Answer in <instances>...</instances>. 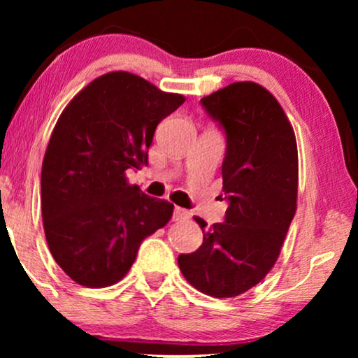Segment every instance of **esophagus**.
<instances>
[{"label":"esophagus","instance_id":"1","mask_svg":"<svg viewBox=\"0 0 358 358\" xmlns=\"http://www.w3.org/2000/svg\"><path fill=\"white\" fill-rule=\"evenodd\" d=\"M189 218H190L189 210L180 208V207L174 208V220H176V222H184V220H189Z\"/></svg>","mask_w":358,"mask_h":358}]
</instances>
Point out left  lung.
I'll use <instances>...</instances> for the list:
<instances>
[{
	"label": "left lung",
	"instance_id": "obj_1",
	"mask_svg": "<svg viewBox=\"0 0 358 358\" xmlns=\"http://www.w3.org/2000/svg\"><path fill=\"white\" fill-rule=\"evenodd\" d=\"M202 104L227 131L222 176L229 205L213 227L195 217L203 243L178 262L199 292L231 298L257 285L280 254L296 212V138L282 106L257 83H231Z\"/></svg>",
	"mask_w": 358,
	"mask_h": 358
}]
</instances>
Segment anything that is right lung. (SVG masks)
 I'll use <instances>...</instances> for the list:
<instances>
[{
    "label": "right lung",
    "instance_id": "add662e5",
    "mask_svg": "<svg viewBox=\"0 0 358 358\" xmlns=\"http://www.w3.org/2000/svg\"><path fill=\"white\" fill-rule=\"evenodd\" d=\"M185 101L129 71L106 73L58 117L42 163V220L53 259L71 280L104 288L130 271L141 241L174 205L130 184L148 164L156 127Z\"/></svg>",
    "mask_w": 358,
    "mask_h": 358
}]
</instances>
